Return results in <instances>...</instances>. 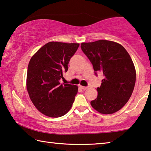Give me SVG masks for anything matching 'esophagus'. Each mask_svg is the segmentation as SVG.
I'll return each instance as SVG.
<instances>
[{
  "label": "esophagus",
  "instance_id": "34e87169",
  "mask_svg": "<svg viewBox=\"0 0 151 151\" xmlns=\"http://www.w3.org/2000/svg\"><path fill=\"white\" fill-rule=\"evenodd\" d=\"M81 89H83V90H86L89 88L88 87H85V86H81Z\"/></svg>",
  "mask_w": 151,
  "mask_h": 151
}]
</instances>
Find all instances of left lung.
I'll use <instances>...</instances> for the list:
<instances>
[{"mask_svg":"<svg viewBox=\"0 0 151 151\" xmlns=\"http://www.w3.org/2000/svg\"><path fill=\"white\" fill-rule=\"evenodd\" d=\"M93 65L96 75L103 73L98 96L91 101L94 109L102 114H112L124 106L131 97L136 83V69L131 57L121 45L99 40L81 45Z\"/></svg>","mask_w":151,"mask_h":151,"instance_id":"left-lung-1","label":"left lung"}]
</instances>
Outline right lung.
I'll use <instances>...</instances> for the list:
<instances>
[{"label": "right lung", "instance_id": "obj_1", "mask_svg": "<svg viewBox=\"0 0 151 151\" xmlns=\"http://www.w3.org/2000/svg\"><path fill=\"white\" fill-rule=\"evenodd\" d=\"M78 43L49 42L39 49L30 60L26 87L35 107L50 117L64 116L75 101L78 87L61 84L63 73L68 71L70 58Z\"/></svg>", "mask_w": 151, "mask_h": 151}]
</instances>
